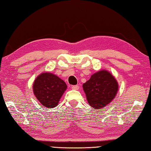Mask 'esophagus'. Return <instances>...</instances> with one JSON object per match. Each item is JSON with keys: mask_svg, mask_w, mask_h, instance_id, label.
I'll return each instance as SVG.
<instances>
[{"mask_svg": "<svg viewBox=\"0 0 151 151\" xmlns=\"http://www.w3.org/2000/svg\"><path fill=\"white\" fill-rule=\"evenodd\" d=\"M79 86L78 85H72V89L73 90H78L79 89Z\"/></svg>", "mask_w": 151, "mask_h": 151, "instance_id": "esophagus-1", "label": "esophagus"}]
</instances>
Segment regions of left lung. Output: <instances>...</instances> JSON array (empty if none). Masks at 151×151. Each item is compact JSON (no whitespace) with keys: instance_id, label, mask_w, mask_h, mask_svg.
Wrapping results in <instances>:
<instances>
[{"instance_id":"obj_1","label":"left lung","mask_w":151,"mask_h":151,"mask_svg":"<svg viewBox=\"0 0 151 151\" xmlns=\"http://www.w3.org/2000/svg\"><path fill=\"white\" fill-rule=\"evenodd\" d=\"M88 103L93 109H102L111 102L117 94L118 84L114 77L107 70L94 73L83 85Z\"/></svg>"}]
</instances>
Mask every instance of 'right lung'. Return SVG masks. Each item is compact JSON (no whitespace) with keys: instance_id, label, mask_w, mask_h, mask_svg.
I'll list each match as a JSON object with an SVG mask.
<instances>
[{"instance_id":"obj_1","label":"right lung","mask_w":151,"mask_h":151,"mask_svg":"<svg viewBox=\"0 0 151 151\" xmlns=\"http://www.w3.org/2000/svg\"><path fill=\"white\" fill-rule=\"evenodd\" d=\"M67 89L66 83L52 73L45 72L38 76L33 85L35 97L46 108L56 106Z\"/></svg>"}]
</instances>
